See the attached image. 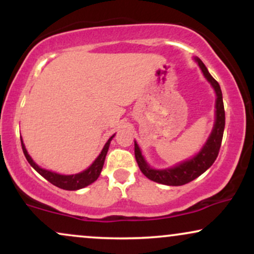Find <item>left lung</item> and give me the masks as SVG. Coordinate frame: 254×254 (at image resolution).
Returning <instances> with one entry per match:
<instances>
[{
    "label": "left lung",
    "mask_w": 254,
    "mask_h": 254,
    "mask_svg": "<svg viewBox=\"0 0 254 254\" xmlns=\"http://www.w3.org/2000/svg\"><path fill=\"white\" fill-rule=\"evenodd\" d=\"M194 61L198 63L203 75L210 82L215 93H216V105H215V107H216V111H215L216 118H215V124L208 141L203 145L199 153L193 157H191L190 160H186V161L182 162V164H178L174 167L166 168V170H154L145 162L144 157L141 153V149H139V147L135 142V157L139 170L148 179L159 184H164V185H185V184L196 179L200 174H203L215 162L218 155V151H220L221 142H222L226 117H224V107L221 87L217 81L211 76L210 72L208 71V69L204 65L202 61L198 57L194 58Z\"/></svg>",
    "instance_id": "left-lung-1"
}]
</instances>
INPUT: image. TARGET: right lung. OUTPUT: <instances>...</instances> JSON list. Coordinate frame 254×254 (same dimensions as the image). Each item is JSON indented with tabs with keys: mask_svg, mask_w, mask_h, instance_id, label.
<instances>
[{
	"mask_svg": "<svg viewBox=\"0 0 254 254\" xmlns=\"http://www.w3.org/2000/svg\"><path fill=\"white\" fill-rule=\"evenodd\" d=\"M115 137V135L111 136L109 138V141L106 142L105 147L101 150V153L99 154V156L95 159V161L93 162L92 165L87 168L86 171L81 172V173L77 174H71V176H63V174H58L55 173V172L44 170V168L39 167L36 162L32 160V157L28 155L27 150H26L24 142L21 139V145H22V151H24L26 159H27L28 164H30L32 167L36 170L40 176L45 178L48 182H50L52 185L57 186V188L63 189V190H69V191H75V190H80V189L86 188V186L90 185L92 183H94L95 180L98 179L99 176H100L101 170H103V166L105 162V157H106L107 150H109L110 143L112 141V138Z\"/></svg>",
	"mask_w": 254,
	"mask_h": 254,
	"instance_id": "obj_1",
	"label": "right lung"
}]
</instances>
